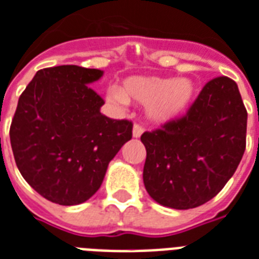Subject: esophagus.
Listing matches in <instances>:
<instances>
[{
	"label": "esophagus",
	"instance_id": "obj_1",
	"mask_svg": "<svg viewBox=\"0 0 259 259\" xmlns=\"http://www.w3.org/2000/svg\"><path fill=\"white\" fill-rule=\"evenodd\" d=\"M142 133H144V126H141L140 123H136L133 127V137L134 138L141 137Z\"/></svg>",
	"mask_w": 259,
	"mask_h": 259
}]
</instances>
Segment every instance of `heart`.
Masks as SVG:
<instances>
[{
    "instance_id": "1",
    "label": "heart",
    "mask_w": 259,
    "mask_h": 259,
    "mask_svg": "<svg viewBox=\"0 0 259 259\" xmlns=\"http://www.w3.org/2000/svg\"><path fill=\"white\" fill-rule=\"evenodd\" d=\"M195 87L188 79L173 78H136L127 79L122 91L111 90L109 97L117 103L133 99L150 107L152 115L157 119H169L189 105Z\"/></svg>"
}]
</instances>
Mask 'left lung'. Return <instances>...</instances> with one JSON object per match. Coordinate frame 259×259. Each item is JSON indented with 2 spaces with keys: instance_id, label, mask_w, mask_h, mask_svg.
<instances>
[{
  "instance_id": "8db88e82",
  "label": "left lung",
  "mask_w": 259,
  "mask_h": 259,
  "mask_svg": "<svg viewBox=\"0 0 259 259\" xmlns=\"http://www.w3.org/2000/svg\"><path fill=\"white\" fill-rule=\"evenodd\" d=\"M247 111L237 83L211 79L183 117L141 136L144 184L160 204L195 208L217 196L246 149Z\"/></svg>"
}]
</instances>
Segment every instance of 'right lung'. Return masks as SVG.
<instances>
[{
	"label": "right lung",
	"instance_id": "add662e5",
	"mask_svg": "<svg viewBox=\"0 0 259 259\" xmlns=\"http://www.w3.org/2000/svg\"><path fill=\"white\" fill-rule=\"evenodd\" d=\"M102 74L79 66L42 68L18 99L9 130L14 161L26 183L56 204L89 200L133 136L132 121L101 113L105 101L90 84Z\"/></svg>",
	"mask_w": 259,
	"mask_h": 259
}]
</instances>
